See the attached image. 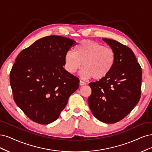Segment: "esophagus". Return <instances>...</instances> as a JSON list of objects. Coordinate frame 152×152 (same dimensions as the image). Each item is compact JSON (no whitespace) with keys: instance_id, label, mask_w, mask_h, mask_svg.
Here are the masks:
<instances>
[{"instance_id":"esophagus-1","label":"esophagus","mask_w":152,"mask_h":152,"mask_svg":"<svg viewBox=\"0 0 152 152\" xmlns=\"http://www.w3.org/2000/svg\"><path fill=\"white\" fill-rule=\"evenodd\" d=\"M86 84V83L85 81H82V80H80V86L85 85Z\"/></svg>"}]
</instances>
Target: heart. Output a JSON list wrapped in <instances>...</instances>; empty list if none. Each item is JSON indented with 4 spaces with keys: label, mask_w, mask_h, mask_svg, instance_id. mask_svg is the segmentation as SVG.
I'll return each instance as SVG.
<instances>
[{
    "label": "heart",
    "mask_w": 152,
    "mask_h": 152,
    "mask_svg": "<svg viewBox=\"0 0 152 152\" xmlns=\"http://www.w3.org/2000/svg\"><path fill=\"white\" fill-rule=\"evenodd\" d=\"M115 61L114 50L92 40H82L76 46L75 52L69 50L64 56V67L71 73L76 72L82 66L83 79L92 77L100 80L108 75Z\"/></svg>",
    "instance_id": "b5f03b06"
}]
</instances>
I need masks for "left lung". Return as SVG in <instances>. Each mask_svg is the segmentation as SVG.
<instances>
[{"mask_svg":"<svg viewBox=\"0 0 152 152\" xmlns=\"http://www.w3.org/2000/svg\"><path fill=\"white\" fill-rule=\"evenodd\" d=\"M102 40L114 50L115 61L108 75L89 83L91 94L88 102L98 120L113 124L124 119L138 103L142 71L130 48L111 39Z\"/></svg>","mask_w":152,"mask_h":152,"instance_id":"8db88e82","label":"left lung"}]
</instances>
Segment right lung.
<instances>
[{
  "mask_svg": "<svg viewBox=\"0 0 152 152\" xmlns=\"http://www.w3.org/2000/svg\"><path fill=\"white\" fill-rule=\"evenodd\" d=\"M76 44L64 37H45L16 57L10 72L14 100L31 121H55L79 87L80 80L63 67L66 53Z\"/></svg>",
  "mask_w": 152,
  "mask_h": 152,
  "instance_id": "obj_1",
  "label": "right lung"
}]
</instances>
